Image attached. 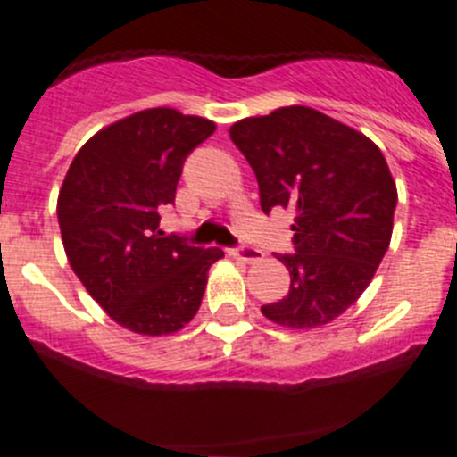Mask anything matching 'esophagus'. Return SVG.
I'll return each mask as SVG.
<instances>
[{
    "mask_svg": "<svg viewBox=\"0 0 457 457\" xmlns=\"http://www.w3.org/2000/svg\"><path fill=\"white\" fill-rule=\"evenodd\" d=\"M231 256L242 258L245 263H256V261L263 258V252L256 247H240V249H231Z\"/></svg>",
    "mask_w": 457,
    "mask_h": 457,
    "instance_id": "esophagus-1",
    "label": "esophagus"
}]
</instances>
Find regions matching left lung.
I'll return each instance as SVG.
<instances>
[{
	"instance_id": "8db88e82",
	"label": "left lung",
	"mask_w": 457,
	"mask_h": 457,
	"mask_svg": "<svg viewBox=\"0 0 457 457\" xmlns=\"http://www.w3.org/2000/svg\"><path fill=\"white\" fill-rule=\"evenodd\" d=\"M247 157L261 208H293L295 253L277 256L290 272L284 300L263 316L293 329L332 322L359 300L385 258L398 192L373 141L311 107L274 109L231 125Z\"/></svg>"
}]
</instances>
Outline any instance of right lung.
Returning <instances> with one entry per match:
<instances>
[{
  "label": "right lung",
  "mask_w": 457,
  "mask_h": 457,
  "mask_svg": "<svg viewBox=\"0 0 457 457\" xmlns=\"http://www.w3.org/2000/svg\"><path fill=\"white\" fill-rule=\"evenodd\" d=\"M215 123L179 109H144L79 148L56 215L72 272L120 327L144 337L183 329L199 311L217 247H189L157 231L176 199L185 157Z\"/></svg>",
  "instance_id": "add662e5"
}]
</instances>
